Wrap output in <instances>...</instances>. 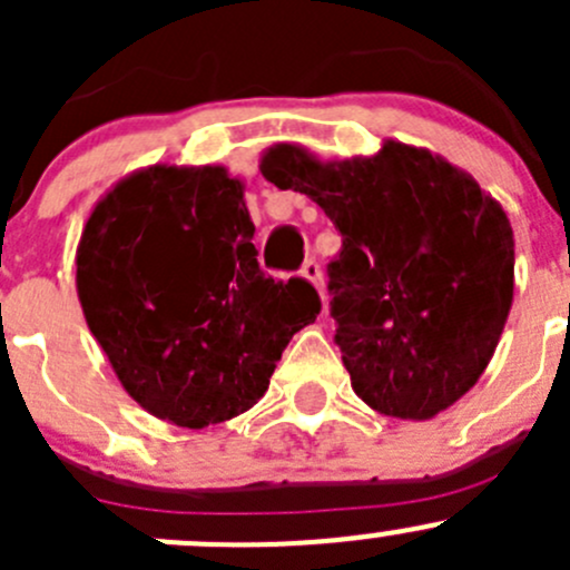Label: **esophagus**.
<instances>
[{"mask_svg": "<svg viewBox=\"0 0 570 570\" xmlns=\"http://www.w3.org/2000/svg\"><path fill=\"white\" fill-rule=\"evenodd\" d=\"M301 275L303 278L308 281V284L314 286V289L320 292V297H322V303H325V281H322V269H320V264L314 262V258H308L306 264H303V269H301Z\"/></svg>", "mask_w": 570, "mask_h": 570, "instance_id": "1", "label": "esophagus"}]
</instances>
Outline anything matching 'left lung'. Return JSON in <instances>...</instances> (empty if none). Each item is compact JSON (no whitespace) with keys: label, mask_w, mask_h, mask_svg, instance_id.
<instances>
[{"label":"left lung","mask_w":570,"mask_h":570,"mask_svg":"<svg viewBox=\"0 0 570 570\" xmlns=\"http://www.w3.org/2000/svg\"><path fill=\"white\" fill-rule=\"evenodd\" d=\"M258 168L312 198L342 234L327 275L353 392L413 422L471 392L513 306L515 243L502 204L441 154L400 140L353 159L275 142Z\"/></svg>","instance_id":"1"}]
</instances>
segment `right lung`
<instances>
[{"label": "right lung", "instance_id": "obj_1", "mask_svg": "<svg viewBox=\"0 0 570 570\" xmlns=\"http://www.w3.org/2000/svg\"><path fill=\"white\" fill-rule=\"evenodd\" d=\"M245 181L223 165L157 163L96 200L77 245V295L124 392L200 430L250 411L301 327L312 284L258 269Z\"/></svg>", "mask_w": 570, "mask_h": 570}]
</instances>
